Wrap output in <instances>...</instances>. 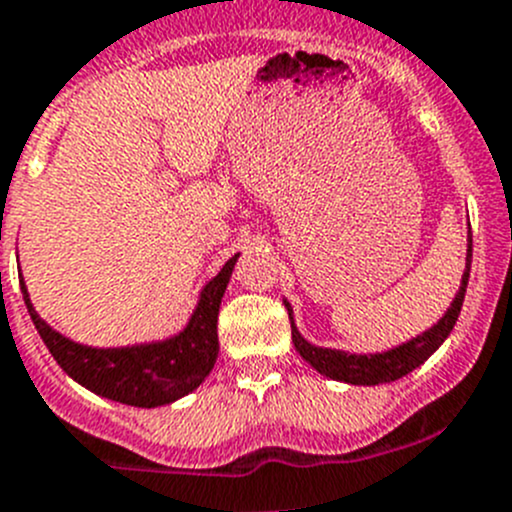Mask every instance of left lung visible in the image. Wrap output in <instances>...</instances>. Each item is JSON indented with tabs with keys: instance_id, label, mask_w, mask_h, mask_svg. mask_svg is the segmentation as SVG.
I'll list each match as a JSON object with an SVG mask.
<instances>
[{
	"instance_id": "obj_1",
	"label": "left lung",
	"mask_w": 512,
	"mask_h": 512,
	"mask_svg": "<svg viewBox=\"0 0 512 512\" xmlns=\"http://www.w3.org/2000/svg\"><path fill=\"white\" fill-rule=\"evenodd\" d=\"M470 264H472V233L467 231V256H465V271H462L460 289H457L455 299L447 306V311L442 314V319L437 324H432L427 332L417 334V337L407 339V342L397 344L392 349H384V352H369V354H357V352H344V349H332V347H316L309 339L301 337V332L294 324V309H291L289 301L284 299L286 311H289L291 319V339H294V347L311 367L319 374L329 379H337V382L347 384H364V387H374V384H387L394 379L405 377L412 369H417L420 364H425L432 354L440 349V344L450 337L452 326H455L457 316H460L462 301H465L467 291V279H470Z\"/></svg>"
}]
</instances>
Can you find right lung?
Wrapping results in <instances>:
<instances>
[{
    "mask_svg": "<svg viewBox=\"0 0 512 512\" xmlns=\"http://www.w3.org/2000/svg\"><path fill=\"white\" fill-rule=\"evenodd\" d=\"M236 261L238 253L203 286L191 319L178 334L130 347H87L72 342L34 311L24 279H19V286L42 342L77 384L120 405L150 410L186 397L211 374L218 359V309Z\"/></svg>",
    "mask_w": 512,
    "mask_h": 512,
    "instance_id": "obj_1",
    "label": "right lung"
}]
</instances>
